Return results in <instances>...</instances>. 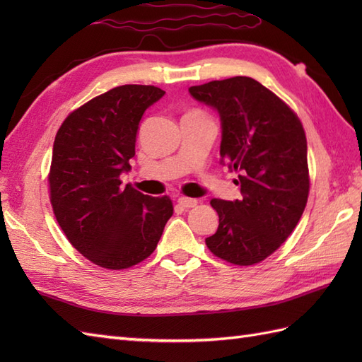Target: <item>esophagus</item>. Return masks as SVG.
Instances as JSON below:
<instances>
[{"mask_svg": "<svg viewBox=\"0 0 362 362\" xmlns=\"http://www.w3.org/2000/svg\"><path fill=\"white\" fill-rule=\"evenodd\" d=\"M179 205L183 206V209H193V206L197 205L196 199H189V197H179Z\"/></svg>", "mask_w": 362, "mask_h": 362, "instance_id": "1", "label": "esophagus"}]
</instances>
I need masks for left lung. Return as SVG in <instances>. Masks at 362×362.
<instances>
[{"instance_id":"1","label":"left lung","mask_w":362,"mask_h":362,"mask_svg":"<svg viewBox=\"0 0 362 362\" xmlns=\"http://www.w3.org/2000/svg\"><path fill=\"white\" fill-rule=\"evenodd\" d=\"M188 91L219 113L221 163L236 174L235 185L243 194L236 201L210 202L219 227L205 240L206 247L232 264L259 263L286 241L308 201L302 122L279 96L245 76Z\"/></svg>"}]
</instances>
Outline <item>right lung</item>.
Here are the masks:
<instances>
[{
	"mask_svg": "<svg viewBox=\"0 0 362 362\" xmlns=\"http://www.w3.org/2000/svg\"><path fill=\"white\" fill-rule=\"evenodd\" d=\"M165 96L153 86H121L68 115L52 146L49 189L68 241L105 269H127L156 250L173 202L151 197L119 175L130 171L146 109Z\"/></svg>",
	"mask_w": 362,
	"mask_h": 362,
	"instance_id": "1",
	"label": "right lung"
}]
</instances>
